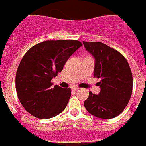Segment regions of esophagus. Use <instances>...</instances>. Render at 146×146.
Segmentation results:
<instances>
[{
	"instance_id": "obj_1",
	"label": "esophagus",
	"mask_w": 146,
	"mask_h": 146,
	"mask_svg": "<svg viewBox=\"0 0 146 146\" xmlns=\"http://www.w3.org/2000/svg\"><path fill=\"white\" fill-rule=\"evenodd\" d=\"M72 90H74V91H77V90H78V89H79V88L77 87V86H72Z\"/></svg>"
}]
</instances>
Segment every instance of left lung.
<instances>
[{
  "label": "left lung",
  "mask_w": 146,
  "mask_h": 146,
  "mask_svg": "<svg viewBox=\"0 0 146 146\" xmlns=\"http://www.w3.org/2000/svg\"><path fill=\"white\" fill-rule=\"evenodd\" d=\"M95 60L94 76L101 91L89 96L84 106L90 114L102 119L118 116L128 104L132 92V74L126 59L102 42H82Z\"/></svg>",
  "instance_id": "8db88e82"
}]
</instances>
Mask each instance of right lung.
Masks as SVG:
<instances>
[{"instance_id":"1","label":"right lung","mask_w":146,"mask_h":146,"mask_svg":"<svg viewBox=\"0 0 146 146\" xmlns=\"http://www.w3.org/2000/svg\"><path fill=\"white\" fill-rule=\"evenodd\" d=\"M82 46L79 41H45L29 49L22 58L15 78L17 94L24 108L38 118H50L66 107L71 88L51 80L64 68L71 55Z\"/></svg>"}]
</instances>
